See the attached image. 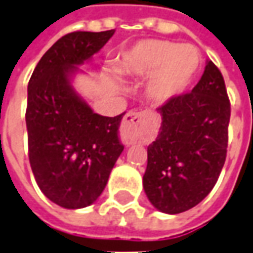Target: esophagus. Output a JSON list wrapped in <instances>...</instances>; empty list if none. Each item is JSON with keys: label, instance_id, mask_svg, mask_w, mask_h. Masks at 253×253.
<instances>
[{"label": "esophagus", "instance_id": "esophagus-1", "mask_svg": "<svg viewBox=\"0 0 253 253\" xmlns=\"http://www.w3.org/2000/svg\"><path fill=\"white\" fill-rule=\"evenodd\" d=\"M144 113H135L129 111L126 116L124 117L121 126H120V136L124 144H132L137 140V126L143 121Z\"/></svg>", "mask_w": 253, "mask_h": 253}]
</instances>
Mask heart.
<instances>
[{
  "mask_svg": "<svg viewBox=\"0 0 253 253\" xmlns=\"http://www.w3.org/2000/svg\"><path fill=\"white\" fill-rule=\"evenodd\" d=\"M200 63L194 46L167 40H142L124 52L117 70L130 78L150 77L149 96L163 104L180 96Z\"/></svg>",
  "mask_w": 253,
  "mask_h": 253,
  "instance_id": "obj_1",
  "label": "heart"
}]
</instances>
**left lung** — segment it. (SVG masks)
<instances>
[{
    "instance_id": "8db88e82",
    "label": "left lung",
    "mask_w": 253,
    "mask_h": 253,
    "mask_svg": "<svg viewBox=\"0 0 253 253\" xmlns=\"http://www.w3.org/2000/svg\"><path fill=\"white\" fill-rule=\"evenodd\" d=\"M157 111L163 123L147 147L144 193L154 208L176 215L210 194L226 161L230 102L222 73L208 60L191 92Z\"/></svg>"
}]
</instances>
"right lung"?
Here are the masks:
<instances>
[{
  "label": "right lung",
  "mask_w": 253,
  "mask_h": 253,
  "mask_svg": "<svg viewBox=\"0 0 253 253\" xmlns=\"http://www.w3.org/2000/svg\"><path fill=\"white\" fill-rule=\"evenodd\" d=\"M113 34H66L45 52L27 86L31 170L45 197L67 210L96 201L124 150L118 139L124 114L99 116L73 86L78 66L90 60Z\"/></svg>",
  "instance_id": "add662e5"
}]
</instances>
